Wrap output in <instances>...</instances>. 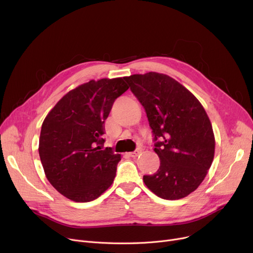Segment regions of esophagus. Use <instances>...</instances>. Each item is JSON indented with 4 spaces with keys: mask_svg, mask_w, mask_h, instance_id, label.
<instances>
[{
    "mask_svg": "<svg viewBox=\"0 0 253 253\" xmlns=\"http://www.w3.org/2000/svg\"><path fill=\"white\" fill-rule=\"evenodd\" d=\"M139 154H140V151L139 150H135L134 152L129 153V156L132 157V158H135V157H137L139 155Z\"/></svg>",
    "mask_w": 253,
    "mask_h": 253,
    "instance_id": "esophagus-1",
    "label": "esophagus"
}]
</instances>
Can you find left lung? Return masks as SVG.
I'll return each mask as SVG.
<instances>
[{
    "mask_svg": "<svg viewBox=\"0 0 253 253\" xmlns=\"http://www.w3.org/2000/svg\"><path fill=\"white\" fill-rule=\"evenodd\" d=\"M144 106L160 167L144 175L147 187L164 200L194 191L211 168L215 138L201 102L169 75L149 72L124 78Z\"/></svg>",
    "mask_w": 253,
    "mask_h": 253,
    "instance_id": "8db88e82",
    "label": "left lung"
}]
</instances>
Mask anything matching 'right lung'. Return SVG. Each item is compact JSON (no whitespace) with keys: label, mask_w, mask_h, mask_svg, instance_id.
<instances>
[{"label":"right lung","mask_w":253,"mask_h":253,"mask_svg":"<svg viewBox=\"0 0 253 253\" xmlns=\"http://www.w3.org/2000/svg\"><path fill=\"white\" fill-rule=\"evenodd\" d=\"M128 87L122 78L90 81L66 94L43 121L42 167L49 183L67 199L91 202L113 184L121 155L103 149L104 122Z\"/></svg>","instance_id":"add662e5"}]
</instances>
